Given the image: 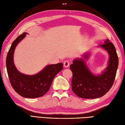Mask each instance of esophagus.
<instances>
[{
    "label": "esophagus",
    "instance_id": "1",
    "mask_svg": "<svg viewBox=\"0 0 125 125\" xmlns=\"http://www.w3.org/2000/svg\"><path fill=\"white\" fill-rule=\"evenodd\" d=\"M63 64H64V67H65V68H67V67H68L69 66L70 62H69V61H65L64 62V63H63Z\"/></svg>",
    "mask_w": 125,
    "mask_h": 125
}]
</instances>
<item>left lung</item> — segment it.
Wrapping results in <instances>:
<instances>
[{"label": "left lung", "mask_w": 125, "mask_h": 125, "mask_svg": "<svg viewBox=\"0 0 125 125\" xmlns=\"http://www.w3.org/2000/svg\"><path fill=\"white\" fill-rule=\"evenodd\" d=\"M99 46L107 51L109 55L108 67L100 75L93 74L82 58L74 60L73 63L70 65L73 73V91L80 98L94 99L101 97L109 91L114 83L119 65L116 49L108 39ZM87 56L85 55L83 57L87 58Z\"/></svg>", "instance_id": "1"}]
</instances>
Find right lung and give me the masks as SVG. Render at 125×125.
Returning <instances> with one entry per match:
<instances>
[{"mask_svg": "<svg viewBox=\"0 0 125 125\" xmlns=\"http://www.w3.org/2000/svg\"><path fill=\"white\" fill-rule=\"evenodd\" d=\"M26 34H22L13 42L6 57V69L11 85L18 94L25 98H38L44 96L49 90L55 76L63 69V64L59 63L49 65L34 75L20 73L13 63V53L16 45Z\"/></svg>", "mask_w": 125, "mask_h": 125, "instance_id": "right-lung-1", "label": "right lung"}]
</instances>
